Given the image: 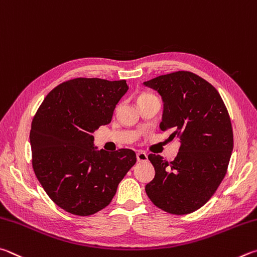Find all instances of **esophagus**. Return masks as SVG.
Instances as JSON below:
<instances>
[{
    "label": "esophagus",
    "instance_id": "34e87169",
    "mask_svg": "<svg viewBox=\"0 0 257 257\" xmlns=\"http://www.w3.org/2000/svg\"><path fill=\"white\" fill-rule=\"evenodd\" d=\"M137 159L139 163H145V161H148V155L143 151H138L137 152Z\"/></svg>",
    "mask_w": 257,
    "mask_h": 257
}]
</instances>
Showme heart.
I'll return each instance as SVG.
<instances>
[{"label":"heart","instance_id":"b5f03b06","mask_svg":"<svg viewBox=\"0 0 257 257\" xmlns=\"http://www.w3.org/2000/svg\"><path fill=\"white\" fill-rule=\"evenodd\" d=\"M151 94H149V93H142L140 97H139V100H140V99H143V98H147V97H150Z\"/></svg>","mask_w":257,"mask_h":257}]
</instances>
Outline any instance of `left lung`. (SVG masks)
Returning a JSON list of instances; mask_svg holds the SVG:
<instances>
[{"instance_id":"obj_1","label":"left lung","mask_w":257,"mask_h":257,"mask_svg":"<svg viewBox=\"0 0 257 257\" xmlns=\"http://www.w3.org/2000/svg\"><path fill=\"white\" fill-rule=\"evenodd\" d=\"M164 100L161 131L178 137L173 161L150 154L156 175L146 192L152 203L172 214H187L203 206L227 173L233 148L230 116L218 90L188 71L157 76L143 83Z\"/></svg>"}]
</instances>
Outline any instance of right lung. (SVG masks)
I'll list each match as a JSON object with an SVG mask.
<instances>
[{
  "label": "right lung",
  "instance_id": "obj_1",
  "mask_svg": "<svg viewBox=\"0 0 257 257\" xmlns=\"http://www.w3.org/2000/svg\"><path fill=\"white\" fill-rule=\"evenodd\" d=\"M125 80L75 78L54 88L30 130L31 163L47 195L66 212L87 217L110 203L134 164L136 152L93 149L92 133L110 123Z\"/></svg>",
  "mask_w": 257,
  "mask_h": 257
}]
</instances>
